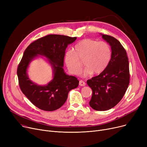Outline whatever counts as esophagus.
<instances>
[{"label": "esophagus", "mask_w": 147, "mask_h": 147, "mask_svg": "<svg viewBox=\"0 0 147 147\" xmlns=\"http://www.w3.org/2000/svg\"><path fill=\"white\" fill-rule=\"evenodd\" d=\"M79 85L81 86H84L86 85V83H85V82H84V81L80 80L79 81Z\"/></svg>", "instance_id": "1"}]
</instances>
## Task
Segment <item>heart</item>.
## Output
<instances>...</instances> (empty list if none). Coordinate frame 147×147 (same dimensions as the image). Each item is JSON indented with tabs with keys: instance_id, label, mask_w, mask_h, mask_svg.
Instances as JSON below:
<instances>
[{
	"instance_id": "obj_1",
	"label": "heart",
	"mask_w": 147,
	"mask_h": 147,
	"mask_svg": "<svg viewBox=\"0 0 147 147\" xmlns=\"http://www.w3.org/2000/svg\"><path fill=\"white\" fill-rule=\"evenodd\" d=\"M111 57V49L104 41L97 42L91 38H84L77 43L73 48L68 50L65 55V62L69 71L78 75L82 69L80 61L83 60L85 69L83 75L92 73H101L109 64Z\"/></svg>"
}]
</instances>
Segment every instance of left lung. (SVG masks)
<instances>
[{"label":"left lung","mask_w":147,"mask_h":147,"mask_svg":"<svg viewBox=\"0 0 147 147\" xmlns=\"http://www.w3.org/2000/svg\"><path fill=\"white\" fill-rule=\"evenodd\" d=\"M111 48V58L104 70L87 80L92 90L90 106L96 111H106L116 105L124 96L130 82L127 53L120 42L113 36L102 34Z\"/></svg>","instance_id":"obj_1"}]
</instances>
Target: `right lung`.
Instances as JSON below:
<instances>
[{
    "label": "right lung",
    "mask_w": 147,
    "mask_h": 147,
    "mask_svg": "<svg viewBox=\"0 0 147 147\" xmlns=\"http://www.w3.org/2000/svg\"><path fill=\"white\" fill-rule=\"evenodd\" d=\"M76 38V37L49 34L30 43L25 50L17 68L19 86L30 102L39 109L52 111L59 109L65 102L68 92L78 86V78L67 75L63 68L67 46ZM37 55L48 57L54 68L53 80L44 87L33 84L26 75L29 62Z\"/></svg>",
    "instance_id": "add662e5"
}]
</instances>
